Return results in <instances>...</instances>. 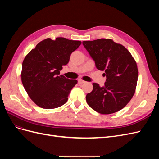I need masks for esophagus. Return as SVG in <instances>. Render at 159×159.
<instances>
[{"mask_svg": "<svg viewBox=\"0 0 159 159\" xmlns=\"http://www.w3.org/2000/svg\"><path fill=\"white\" fill-rule=\"evenodd\" d=\"M85 81L82 80H78V84H85Z\"/></svg>", "mask_w": 159, "mask_h": 159, "instance_id": "obj_1", "label": "esophagus"}]
</instances>
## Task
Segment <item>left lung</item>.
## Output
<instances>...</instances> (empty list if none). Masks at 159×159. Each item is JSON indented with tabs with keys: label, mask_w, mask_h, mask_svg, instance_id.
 <instances>
[{
	"label": "left lung",
	"mask_w": 159,
	"mask_h": 159,
	"mask_svg": "<svg viewBox=\"0 0 159 159\" xmlns=\"http://www.w3.org/2000/svg\"><path fill=\"white\" fill-rule=\"evenodd\" d=\"M82 44L96 68L105 71L106 76L103 87L93 83V90L86 95V102L101 114L119 111L135 91L138 79L136 61L126 48L111 39L84 41Z\"/></svg>",
	"instance_id": "obj_1"
}]
</instances>
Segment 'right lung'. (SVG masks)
<instances>
[{
	"label": "right lung",
	"mask_w": 159,
	"mask_h": 159,
	"mask_svg": "<svg viewBox=\"0 0 159 159\" xmlns=\"http://www.w3.org/2000/svg\"><path fill=\"white\" fill-rule=\"evenodd\" d=\"M81 42L65 38H47L36 46L22 62L21 79L28 95L38 106L54 109L65 104L78 83L60 75L62 66Z\"/></svg>",
	"instance_id": "right-lung-1"
}]
</instances>
